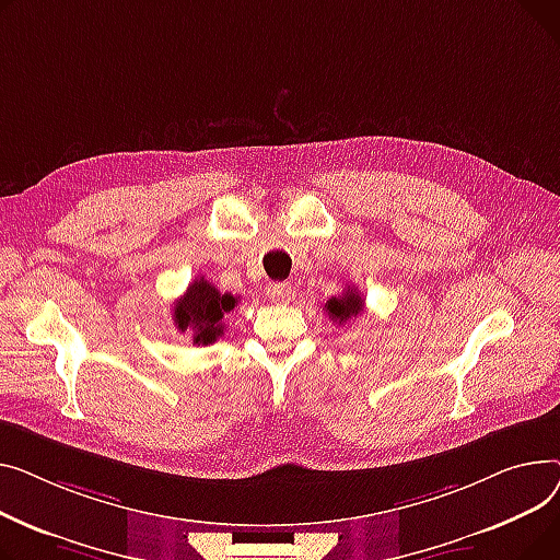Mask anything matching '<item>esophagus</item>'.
I'll list each match as a JSON object with an SVG mask.
<instances>
[{
    "mask_svg": "<svg viewBox=\"0 0 560 560\" xmlns=\"http://www.w3.org/2000/svg\"><path fill=\"white\" fill-rule=\"evenodd\" d=\"M267 295L273 301H289L291 299V284L289 282H269Z\"/></svg>",
    "mask_w": 560,
    "mask_h": 560,
    "instance_id": "obj_1",
    "label": "esophagus"
}]
</instances>
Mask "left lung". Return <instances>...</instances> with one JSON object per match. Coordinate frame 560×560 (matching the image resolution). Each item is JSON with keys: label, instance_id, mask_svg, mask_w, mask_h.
<instances>
[{"label": "left lung", "instance_id": "1", "mask_svg": "<svg viewBox=\"0 0 560 560\" xmlns=\"http://www.w3.org/2000/svg\"><path fill=\"white\" fill-rule=\"evenodd\" d=\"M325 312L335 323L343 325L352 316L357 318L361 312H364V299H361V293L354 287H346L341 295H332V299L325 303Z\"/></svg>", "mask_w": 560, "mask_h": 560}]
</instances>
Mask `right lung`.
Here are the masks:
<instances>
[{"instance_id":"obj_1","label":"right lung","mask_w":560,"mask_h":560,"mask_svg":"<svg viewBox=\"0 0 560 560\" xmlns=\"http://www.w3.org/2000/svg\"><path fill=\"white\" fill-rule=\"evenodd\" d=\"M240 301L233 293H221L206 278H196L174 303V325L180 332H191L196 346H210L223 335V316Z\"/></svg>"}]
</instances>
